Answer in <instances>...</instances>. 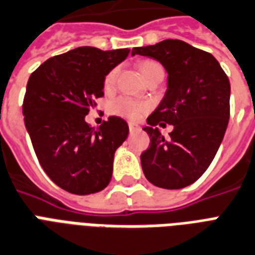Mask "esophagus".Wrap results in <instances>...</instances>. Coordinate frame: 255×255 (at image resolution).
<instances>
[{
	"label": "esophagus",
	"instance_id": "esophagus-1",
	"mask_svg": "<svg viewBox=\"0 0 255 255\" xmlns=\"http://www.w3.org/2000/svg\"><path fill=\"white\" fill-rule=\"evenodd\" d=\"M138 130H141V126L138 125V124H134V122H129L130 133H134V131H138Z\"/></svg>",
	"mask_w": 255,
	"mask_h": 255
}]
</instances>
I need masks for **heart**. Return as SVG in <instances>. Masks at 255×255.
Returning <instances> with one entry per match:
<instances>
[{
    "label": "heart",
    "instance_id": "b5f03b06",
    "mask_svg": "<svg viewBox=\"0 0 255 255\" xmlns=\"http://www.w3.org/2000/svg\"><path fill=\"white\" fill-rule=\"evenodd\" d=\"M161 68V65L154 62V61H145L139 65V70H141L142 76L147 78L155 70H158ZM118 69L114 68L112 70L106 73V76L104 77V88L106 90H109L114 86L116 80H117ZM149 109V104L145 101L134 100L131 97L128 96H120L117 98H114L109 102L108 105V110L110 114L118 116V117L128 118V120H138L142 114L146 113V110Z\"/></svg>",
    "mask_w": 255,
    "mask_h": 255
}]
</instances>
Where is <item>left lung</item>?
<instances>
[{"mask_svg":"<svg viewBox=\"0 0 255 255\" xmlns=\"http://www.w3.org/2000/svg\"><path fill=\"white\" fill-rule=\"evenodd\" d=\"M131 54L159 61L169 81L162 102L143 128L149 147L141 154L143 174L162 189H182L206 171L220 147L230 117V82L210 53L181 39L134 47ZM173 125L165 138L155 128Z\"/></svg>","mask_w":255,"mask_h":255,"instance_id":"1","label":"left lung"}]
</instances>
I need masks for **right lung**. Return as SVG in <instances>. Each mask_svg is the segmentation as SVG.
Masks as SVG:
<instances>
[{
	"mask_svg": "<svg viewBox=\"0 0 255 255\" xmlns=\"http://www.w3.org/2000/svg\"><path fill=\"white\" fill-rule=\"evenodd\" d=\"M129 52L77 47L46 60L29 77L22 113L33 149L47 177L72 194L97 193L112 179L128 124L113 116L94 129L85 116L104 97L106 73Z\"/></svg>",
	"mask_w": 255,
	"mask_h": 255,
	"instance_id": "1",
	"label": "right lung"
}]
</instances>
